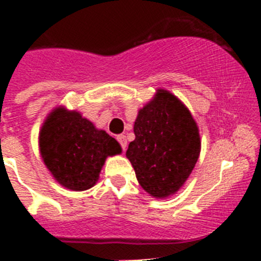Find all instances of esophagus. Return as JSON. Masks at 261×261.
I'll return each instance as SVG.
<instances>
[{
    "instance_id": "esophagus-1",
    "label": "esophagus",
    "mask_w": 261,
    "mask_h": 261,
    "mask_svg": "<svg viewBox=\"0 0 261 261\" xmlns=\"http://www.w3.org/2000/svg\"><path fill=\"white\" fill-rule=\"evenodd\" d=\"M117 140H118V143H120L121 147H122V150H126V146H127V139H126V136L125 135H118Z\"/></svg>"
}]
</instances>
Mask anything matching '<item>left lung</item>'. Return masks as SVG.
I'll list each match as a JSON object with an SVG mask.
<instances>
[{"label":"left lung","mask_w":261,"mask_h":261,"mask_svg":"<svg viewBox=\"0 0 261 261\" xmlns=\"http://www.w3.org/2000/svg\"><path fill=\"white\" fill-rule=\"evenodd\" d=\"M134 133L126 158L139 184L154 198L177 193L201 152L198 126L186 105L172 92L158 88L139 110Z\"/></svg>","instance_id":"obj_1"}]
</instances>
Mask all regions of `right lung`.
I'll return each instance as SVG.
<instances>
[{
	"label": "right lung",
	"instance_id": "add662e5",
	"mask_svg": "<svg viewBox=\"0 0 261 261\" xmlns=\"http://www.w3.org/2000/svg\"><path fill=\"white\" fill-rule=\"evenodd\" d=\"M39 150L53 178L75 192L92 188L107 158L122 152L120 144L106 131L64 106L55 107L44 120Z\"/></svg>",
	"mask_w": 261,
	"mask_h": 261
}]
</instances>
